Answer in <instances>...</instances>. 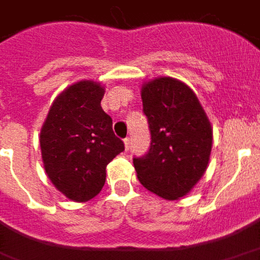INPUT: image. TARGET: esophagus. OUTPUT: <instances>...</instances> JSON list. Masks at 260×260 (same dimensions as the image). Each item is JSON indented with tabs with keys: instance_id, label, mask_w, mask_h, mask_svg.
Returning <instances> with one entry per match:
<instances>
[{
	"instance_id": "1",
	"label": "esophagus",
	"mask_w": 260,
	"mask_h": 260,
	"mask_svg": "<svg viewBox=\"0 0 260 260\" xmlns=\"http://www.w3.org/2000/svg\"><path fill=\"white\" fill-rule=\"evenodd\" d=\"M124 147H126V150H130V147H132V140L130 139H124Z\"/></svg>"
}]
</instances>
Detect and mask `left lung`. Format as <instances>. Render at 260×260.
<instances>
[{
  "label": "left lung",
  "instance_id": "8db88e82",
  "mask_svg": "<svg viewBox=\"0 0 260 260\" xmlns=\"http://www.w3.org/2000/svg\"><path fill=\"white\" fill-rule=\"evenodd\" d=\"M151 133L148 153L133 158L139 181L168 201L185 197L208 168L212 126L194 90L178 79L154 78L141 86Z\"/></svg>",
  "mask_w": 260,
  "mask_h": 260
}]
</instances>
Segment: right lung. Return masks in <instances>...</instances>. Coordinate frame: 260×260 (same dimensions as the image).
Here are the masks:
<instances>
[{"label": "right lung", "mask_w": 260, "mask_h": 260, "mask_svg": "<svg viewBox=\"0 0 260 260\" xmlns=\"http://www.w3.org/2000/svg\"><path fill=\"white\" fill-rule=\"evenodd\" d=\"M105 86L79 80L59 93L45 119L39 144L45 173L71 201L86 202L102 191L106 167L124 150L100 102Z\"/></svg>", "instance_id": "obj_1"}]
</instances>
